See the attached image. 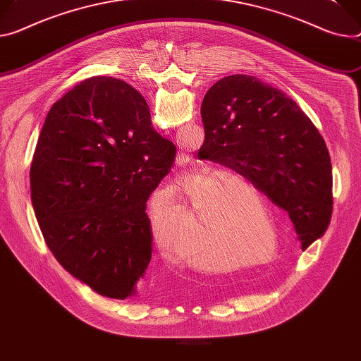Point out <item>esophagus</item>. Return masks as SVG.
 <instances>
[{
    "mask_svg": "<svg viewBox=\"0 0 361 361\" xmlns=\"http://www.w3.org/2000/svg\"><path fill=\"white\" fill-rule=\"evenodd\" d=\"M176 162H177V166H181V167H183V166H185V164L190 162V155L180 152V154L177 155V158H176Z\"/></svg>",
    "mask_w": 361,
    "mask_h": 361,
    "instance_id": "obj_1",
    "label": "esophagus"
}]
</instances>
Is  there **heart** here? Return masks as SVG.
I'll list each match as a JSON object with an SVG mask.
<instances>
[{
  "mask_svg": "<svg viewBox=\"0 0 361 361\" xmlns=\"http://www.w3.org/2000/svg\"><path fill=\"white\" fill-rule=\"evenodd\" d=\"M243 186L253 197L259 194L257 188L249 180L240 176L227 177L224 171H214L204 177L195 191L191 192V200L192 203H197L199 214H203L213 203H217L216 206L219 209L217 219L209 223L206 221L200 227L197 246H195L197 250L195 252L199 253V256L206 257L207 259L188 256L187 262L192 268H197L207 274H220L242 267L257 265L262 264L265 257H271L272 252L265 256H256L255 259L226 260L221 264L213 262L223 256L240 255L247 246V238L243 235L246 226L242 224L236 212L238 206L247 195V189L245 190ZM191 224L192 219L187 207L183 204H170L164 209H152L151 212L152 238L158 247L166 253L178 252L177 239L188 231Z\"/></svg>",
  "mask_w": 361,
  "mask_h": 361,
  "instance_id": "obj_1",
  "label": "heart"
}]
</instances>
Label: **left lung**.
<instances>
[{
	"instance_id": "8db88e82",
	"label": "left lung",
	"mask_w": 361,
	"mask_h": 361,
	"mask_svg": "<svg viewBox=\"0 0 361 361\" xmlns=\"http://www.w3.org/2000/svg\"><path fill=\"white\" fill-rule=\"evenodd\" d=\"M200 159L231 169L288 212L307 249L333 213V171L318 129L293 99L255 76L216 82L202 104Z\"/></svg>"
}]
</instances>
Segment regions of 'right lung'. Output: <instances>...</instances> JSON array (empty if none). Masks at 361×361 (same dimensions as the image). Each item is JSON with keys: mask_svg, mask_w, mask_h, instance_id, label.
Here are the masks:
<instances>
[{"mask_svg": "<svg viewBox=\"0 0 361 361\" xmlns=\"http://www.w3.org/2000/svg\"><path fill=\"white\" fill-rule=\"evenodd\" d=\"M176 152L121 79H86L49 111L30 170L32 209L59 264L102 297L138 293L152 253L147 200Z\"/></svg>", "mask_w": 361, "mask_h": 361, "instance_id": "right-lung-1", "label": "right lung"}]
</instances>
